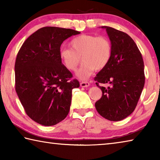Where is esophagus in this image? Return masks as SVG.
<instances>
[{
    "instance_id": "34e87169",
    "label": "esophagus",
    "mask_w": 160,
    "mask_h": 160,
    "mask_svg": "<svg viewBox=\"0 0 160 160\" xmlns=\"http://www.w3.org/2000/svg\"><path fill=\"white\" fill-rule=\"evenodd\" d=\"M89 85H90V82H87V81H82V82H80V86L82 87V88H87V87H88Z\"/></svg>"
}]
</instances>
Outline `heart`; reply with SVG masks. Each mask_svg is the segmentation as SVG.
<instances>
[{"label": "heart", "instance_id": "obj_1", "mask_svg": "<svg viewBox=\"0 0 160 160\" xmlns=\"http://www.w3.org/2000/svg\"><path fill=\"white\" fill-rule=\"evenodd\" d=\"M70 48H61L59 57L68 70L74 71L81 59L83 63L77 71V76L82 80L90 77L94 70H101L110 62L112 44L109 38L92 34H81L70 42Z\"/></svg>", "mask_w": 160, "mask_h": 160}]
</instances>
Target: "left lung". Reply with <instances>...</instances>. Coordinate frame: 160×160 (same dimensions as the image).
I'll return each instance as SVG.
<instances>
[{
	"label": "left lung",
	"mask_w": 160,
	"mask_h": 160,
	"mask_svg": "<svg viewBox=\"0 0 160 160\" xmlns=\"http://www.w3.org/2000/svg\"><path fill=\"white\" fill-rule=\"evenodd\" d=\"M105 28L112 44L110 62L94 78L102 92L95 107L102 117L112 121L123 120L135 110L145 85L144 62L132 38L110 27ZM99 83H109L107 88Z\"/></svg>",
	"instance_id": "obj_1"
}]
</instances>
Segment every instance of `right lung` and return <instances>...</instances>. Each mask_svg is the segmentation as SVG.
I'll return each mask as SVG.
<instances>
[{
	"label": "right lung",
	"mask_w": 160,
	"mask_h": 160,
	"mask_svg": "<svg viewBox=\"0 0 160 160\" xmlns=\"http://www.w3.org/2000/svg\"><path fill=\"white\" fill-rule=\"evenodd\" d=\"M80 32L44 27L30 35L15 64V90L29 118L43 126L56 125L68 114L72 90L80 87L62 64L61 45Z\"/></svg>",
	"instance_id": "obj_1"
}]
</instances>
